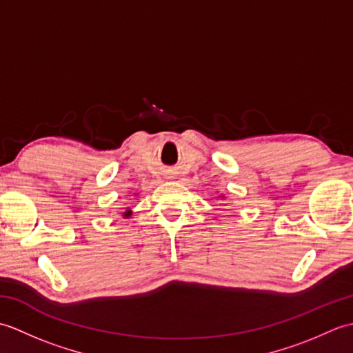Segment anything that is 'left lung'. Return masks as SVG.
<instances>
[{
  "mask_svg": "<svg viewBox=\"0 0 353 353\" xmlns=\"http://www.w3.org/2000/svg\"><path fill=\"white\" fill-rule=\"evenodd\" d=\"M219 197H220V199H224V196H219Z\"/></svg>",
  "mask_w": 353,
  "mask_h": 353,
  "instance_id": "8db88e82",
  "label": "left lung"
}]
</instances>
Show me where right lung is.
<instances>
[{
  "label": "right lung",
  "mask_w": 353,
  "mask_h": 353,
  "mask_svg": "<svg viewBox=\"0 0 353 353\" xmlns=\"http://www.w3.org/2000/svg\"><path fill=\"white\" fill-rule=\"evenodd\" d=\"M130 215H132V209H130V208H127V209H125V212H123V216H124V219H129Z\"/></svg>",
  "instance_id": "right-lung-1"
}]
</instances>
